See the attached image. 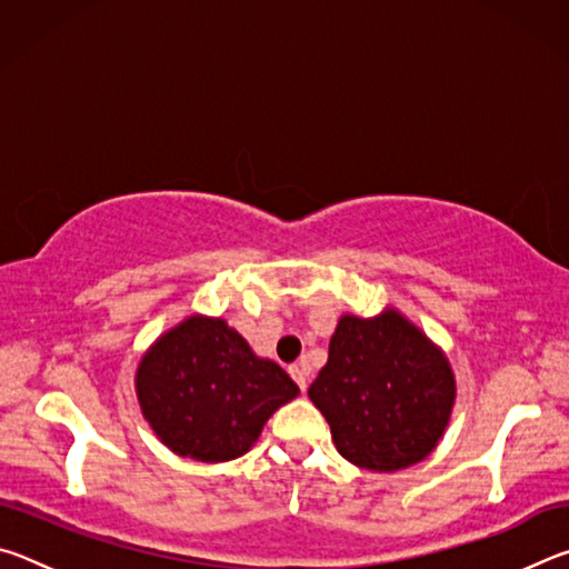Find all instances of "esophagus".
<instances>
[{"mask_svg": "<svg viewBox=\"0 0 569 569\" xmlns=\"http://www.w3.org/2000/svg\"><path fill=\"white\" fill-rule=\"evenodd\" d=\"M291 377H293V381L298 383V389H301V391L306 393V389H308V373H306V369H303L301 363L291 366Z\"/></svg>", "mask_w": 569, "mask_h": 569, "instance_id": "obj_1", "label": "esophagus"}]
</instances>
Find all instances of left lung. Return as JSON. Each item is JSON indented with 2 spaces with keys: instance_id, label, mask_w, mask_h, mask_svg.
Returning a JSON list of instances; mask_svg holds the SVG:
<instances>
[{
  "instance_id": "left-lung-1",
  "label": "left lung",
  "mask_w": 569,
  "mask_h": 569,
  "mask_svg": "<svg viewBox=\"0 0 569 569\" xmlns=\"http://www.w3.org/2000/svg\"><path fill=\"white\" fill-rule=\"evenodd\" d=\"M457 383L447 356L397 311L359 319L346 313L329 343V361L308 389L351 465L397 471L429 457L455 407Z\"/></svg>"
}]
</instances>
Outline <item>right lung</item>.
<instances>
[{
	"label": "right lung",
	"mask_w": 569,
	"mask_h": 569,
	"mask_svg": "<svg viewBox=\"0 0 569 569\" xmlns=\"http://www.w3.org/2000/svg\"><path fill=\"white\" fill-rule=\"evenodd\" d=\"M142 417L178 457L230 461L256 445L298 387L223 319L188 316L150 346L134 373Z\"/></svg>",
	"instance_id": "obj_1"
}]
</instances>
